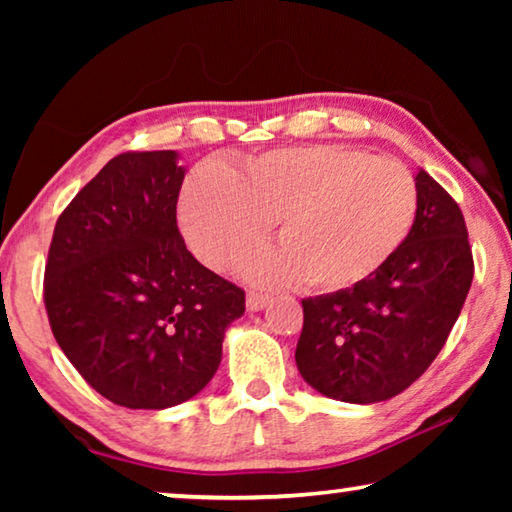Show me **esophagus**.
I'll return each instance as SVG.
<instances>
[{
  "instance_id": "34e87169",
  "label": "esophagus",
  "mask_w": 512,
  "mask_h": 512,
  "mask_svg": "<svg viewBox=\"0 0 512 512\" xmlns=\"http://www.w3.org/2000/svg\"><path fill=\"white\" fill-rule=\"evenodd\" d=\"M268 302H271V296H268V293H264V291L250 289L246 293V305H248L250 311H262L268 305Z\"/></svg>"
}]
</instances>
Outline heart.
<instances>
[{
    "label": "heart",
    "instance_id": "heart-1",
    "mask_svg": "<svg viewBox=\"0 0 512 512\" xmlns=\"http://www.w3.org/2000/svg\"><path fill=\"white\" fill-rule=\"evenodd\" d=\"M418 187L404 164L339 144L266 151L223 173L196 169L180 194V223L207 266L255 246L277 219L282 246L246 259L259 282L343 291L375 275L409 237Z\"/></svg>",
    "mask_w": 512,
    "mask_h": 512
}]
</instances>
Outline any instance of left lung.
<instances>
[{
    "mask_svg": "<svg viewBox=\"0 0 512 512\" xmlns=\"http://www.w3.org/2000/svg\"><path fill=\"white\" fill-rule=\"evenodd\" d=\"M409 237L368 280L305 298L296 348L302 379L332 400H391L422 377L461 314L474 277L458 203L427 171L415 176Z\"/></svg>",
    "mask_w": 512,
    "mask_h": 512,
    "instance_id": "left-lung-1",
    "label": "left lung"
}]
</instances>
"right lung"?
<instances>
[{
    "instance_id": "1",
    "label": "right lung",
    "mask_w": 512,
    "mask_h": 512,
    "mask_svg": "<svg viewBox=\"0 0 512 512\" xmlns=\"http://www.w3.org/2000/svg\"><path fill=\"white\" fill-rule=\"evenodd\" d=\"M176 151L112 158L58 216L45 307L60 350L112 404L169 409L201 393L246 293L189 253Z\"/></svg>"
}]
</instances>
